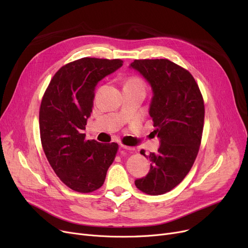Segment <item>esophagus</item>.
Instances as JSON below:
<instances>
[{"label":"esophagus","mask_w":248,"mask_h":248,"mask_svg":"<svg viewBox=\"0 0 248 248\" xmlns=\"http://www.w3.org/2000/svg\"><path fill=\"white\" fill-rule=\"evenodd\" d=\"M121 147L124 150H127V151H134L135 150V148H133V147H128V146H124V145H121Z\"/></svg>","instance_id":"34e87169"}]
</instances>
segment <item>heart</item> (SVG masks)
I'll return each instance as SVG.
<instances>
[{
  "label": "heart",
  "mask_w": 248,
  "mask_h": 248,
  "mask_svg": "<svg viewBox=\"0 0 248 248\" xmlns=\"http://www.w3.org/2000/svg\"><path fill=\"white\" fill-rule=\"evenodd\" d=\"M124 86L126 87H140V88H145V82L139 76H129L126 78Z\"/></svg>",
  "instance_id": "1"
}]
</instances>
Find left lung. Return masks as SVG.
I'll return each mask as SVG.
<instances>
[{"label":"left lung","instance_id":"8db88e82","mask_svg":"<svg viewBox=\"0 0 248 248\" xmlns=\"http://www.w3.org/2000/svg\"><path fill=\"white\" fill-rule=\"evenodd\" d=\"M131 67L149 81L154 96L150 106L155 134L161 140L157 153L146 155L151 170L136 180L139 190L162 195L179 185L197 158L205 108L199 86L192 74L168 59H136Z\"/></svg>","mask_w":248,"mask_h":248}]
</instances>
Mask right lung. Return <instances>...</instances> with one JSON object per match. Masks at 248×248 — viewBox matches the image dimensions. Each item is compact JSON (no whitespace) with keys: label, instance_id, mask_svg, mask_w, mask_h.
<instances>
[{"label":"right lung","instance_id":"obj_1","mask_svg":"<svg viewBox=\"0 0 248 248\" xmlns=\"http://www.w3.org/2000/svg\"><path fill=\"white\" fill-rule=\"evenodd\" d=\"M123 63L91 57L69 62L52 77L42 97L39 127L43 151L55 174L73 191L99 189L119 150L116 142L100 144L82 133L97 82Z\"/></svg>","mask_w":248,"mask_h":248}]
</instances>
